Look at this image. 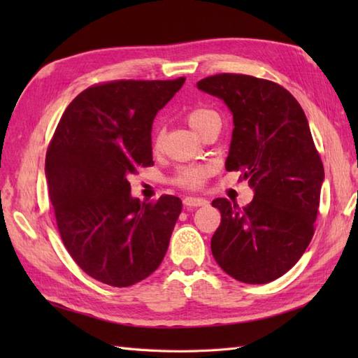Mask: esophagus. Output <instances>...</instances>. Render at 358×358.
<instances>
[{
    "label": "esophagus",
    "instance_id": "obj_1",
    "mask_svg": "<svg viewBox=\"0 0 358 358\" xmlns=\"http://www.w3.org/2000/svg\"><path fill=\"white\" fill-rule=\"evenodd\" d=\"M183 203L186 208H199V206H206L209 201L204 199H200V196H186Z\"/></svg>",
    "mask_w": 358,
    "mask_h": 358
}]
</instances>
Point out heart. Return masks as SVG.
<instances>
[{
  "mask_svg": "<svg viewBox=\"0 0 358 358\" xmlns=\"http://www.w3.org/2000/svg\"><path fill=\"white\" fill-rule=\"evenodd\" d=\"M218 115L208 108H194L187 112L186 120L189 126H191L194 131L201 134V131L206 127L212 120H217ZM154 150L162 149L163 144V132L158 131L154 135ZM212 167L208 164H191V166H183L175 172L172 177V185L183 187V189H200L206 183V180L210 177Z\"/></svg>",
  "mask_w": 358,
  "mask_h": 358,
  "instance_id": "obj_1",
  "label": "heart"
}]
</instances>
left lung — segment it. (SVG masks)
Here are the masks:
<instances>
[{
	"instance_id": "1",
	"label": "left lung",
	"mask_w": 358,
	"mask_h": 358,
	"mask_svg": "<svg viewBox=\"0 0 358 358\" xmlns=\"http://www.w3.org/2000/svg\"><path fill=\"white\" fill-rule=\"evenodd\" d=\"M196 86L231 109L226 171H240L255 192L243 209L227 199L212 201L222 214L212 255L235 280L269 283L300 260L315 231L324 169L306 115L289 90L269 80L218 73Z\"/></svg>"
}]
</instances>
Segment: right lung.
<instances>
[{
	"mask_svg": "<svg viewBox=\"0 0 358 358\" xmlns=\"http://www.w3.org/2000/svg\"><path fill=\"white\" fill-rule=\"evenodd\" d=\"M186 81L115 80L67 106L45 154L58 232L73 262L104 285L149 277L169 246L181 200L131 196L129 177L152 162V123Z\"/></svg>",
	"mask_w": 358,
	"mask_h": 358,
	"instance_id": "obj_1",
	"label": "right lung"
}]
</instances>
